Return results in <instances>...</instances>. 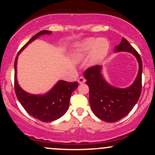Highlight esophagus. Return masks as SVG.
<instances>
[{"label": "esophagus", "mask_w": 155, "mask_h": 155, "mask_svg": "<svg viewBox=\"0 0 155 155\" xmlns=\"http://www.w3.org/2000/svg\"><path fill=\"white\" fill-rule=\"evenodd\" d=\"M78 82H79V84L85 83V79L84 77H82V76H81V77H79V79H78Z\"/></svg>", "instance_id": "34e87169"}]
</instances>
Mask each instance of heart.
Returning <instances> with one entry per match:
<instances>
[{"label":"heart","instance_id":"1","mask_svg":"<svg viewBox=\"0 0 155 155\" xmlns=\"http://www.w3.org/2000/svg\"><path fill=\"white\" fill-rule=\"evenodd\" d=\"M109 49V42L107 38H88L75 45L73 58L76 61L83 60L91 51V61L97 63L107 56Z\"/></svg>","mask_w":155,"mask_h":155}]
</instances>
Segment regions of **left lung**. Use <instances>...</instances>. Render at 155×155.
<instances>
[{"label":"left lung","instance_id":"left-lung-1","mask_svg":"<svg viewBox=\"0 0 155 155\" xmlns=\"http://www.w3.org/2000/svg\"><path fill=\"white\" fill-rule=\"evenodd\" d=\"M115 51H127L137 58L139 72L134 83L126 88H118L108 84L99 65L91 67L84 73L89 87V103L94 115L107 122H115L125 117L138 101L142 90L143 62L140 54L123 37Z\"/></svg>","mask_w":155,"mask_h":155}]
</instances>
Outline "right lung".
Returning <instances> with one entry per match:
<instances>
[{"mask_svg": "<svg viewBox=\"0 0 155 155\" xmlns=\"http://www.w3.org/2000/svg\"><path fill=\"white\" fill-rule=\"evenodd\" d=\"M51 33V31L45 30L35 34L20 49L14 63V69H15L14 86H15V92L17 98L29 115L43 122L54 121L64 115L69 108L72 93L75 89L77 88L78 82H68L66 81L60 80L48 93L45 94H31L21 89V87L18 84L16 77V65L18 55L29 43L34 41L40 36L43 34H50Z\"/></svg>", "mask_w": 155, "mask_h": 155, "instance_id": "obj_1", "label": "right lung"}]
</instances>
